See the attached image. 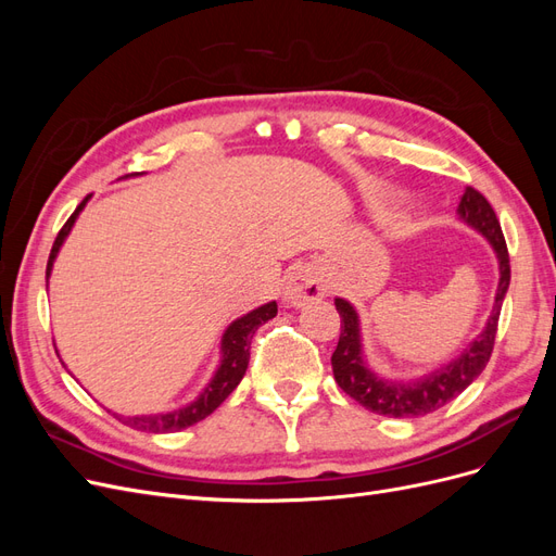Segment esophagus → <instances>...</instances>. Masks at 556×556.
<instances>
[{
  "mask_svg": "<svg viewBox=\"0 0 556 556\" xmlns=\"http://www.w3.org/2000/svg\"><path fill=\"white\" fill-rule=\"evenodd\" d=\"M327 294L325 280L319 276L313 266L308 264H299L285 278V288L282 296L290 306H306L308 301L323 299Z\"/></svg>",
  "mask_w": 556,
  "mask_h": 556,
  "instance_id": "esophagus-1",
  "label": "esophagus"
}]
</instances>
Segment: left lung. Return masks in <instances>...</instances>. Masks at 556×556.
I'll use <instances>...</instances> for the list:
<instances>
[{
    "mask_svg": "<svg viewBox=\"0 0 556 556\" xmlns=\"http://www.w3.org/2000/svg\"><path fill=\"white\" fill-rule=\"evenodd\" d=\"M462 220L480 231L492 243L498 260V290L494 299V311L486 319V327L478 333V339L470 343L457 359L443 364L435 371L415 378V380H382L364 362L362 339H359V317L350 301L336 299V311L341 315V336L331 355L333 378L341 390L355 399L366 410L384 415V417H419L443 408L447 401L457 399L466 387L473 382L492 357L494 339L498 329L501 304L506 299L510 285V257L508 245L503 239L498 217L478 190L466 188L459 208Z\"/></svg>",
    "mask_w": 556,
    "mask_h": 556,
    "instance_id": "1",
    "label": "left lung"
}]
</instances>
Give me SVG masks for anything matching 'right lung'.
Listing matches in <instances>:
<instances>
[{
	"mask_svg": "<svg viewBox=\"0 0 556 556\" xmlns=\"http://www.w3.org/2000/svg\"><path fill=\"white\" fill-rule=\"evenodd\" d=\"M90 194L80 201L78 208L72 213L70 220L64 223V227L60 229L58 239L53 243V250H50V257H48V266H46V282L50 278V271H53V262L58 257V252L64 243V239L70 237V231L76 223L78 213L86 208ZM278 306L276 301H268V304L245 313L243 317L233 319V323L227 327V331L223 333V357H220V366H217L215 376L211 378V382L206 384V390L201 392L192 403L188 406H182L178 410L172 413H160V415H137V417H125V415H115L121 419L123 425L137 429V431H148V433H169V431H180L185 427H192L201 419L208 417L220 403L237 390V384L241 382V378L245 376V368H248V359H250V341L255 331L268 323V319L276 317Z\"/></svg>",
	"mask_w": 556,
	"mask_h": 556,
	"instance_id": "right-lung-1",
	"label": "right lung"
}]
</instances>
